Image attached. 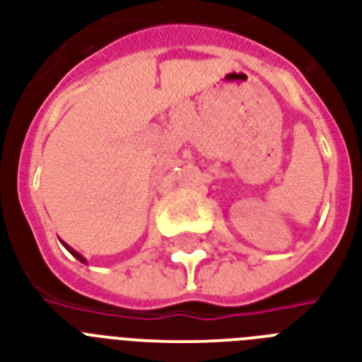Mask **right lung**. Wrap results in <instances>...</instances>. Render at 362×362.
I'll use <instances>...</instances> for the list:
<instances>
[{
    "mask_svg": "<svg viewBox=\"0 0 362 362\" xmlns=\"http://www.w3.org/2000/svg\"><path fill=\"white\" fill-rule=\"evenodd\" d=\"M65 247H67V250H69V252H71V253H73V255H75V257H76V259H78V261H84V257H82L81 253H76V252H75V250H73V247H69V246H67V244H65Z\"/></svg>",
    "mask_w": 362,
    "mask_h": 362,
    "instance_id": "obj_1",
    "label": "right lung"
}]
</instances>
